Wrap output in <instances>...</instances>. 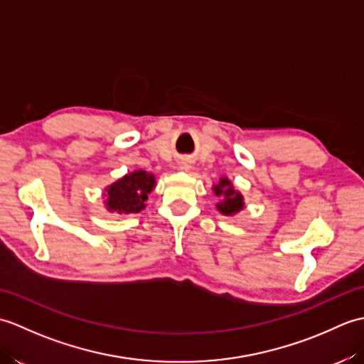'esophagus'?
I'll return each mask as SVG.
<instances>
[{
    "instance_id": "esophagus-1",
    "label": "esophagus",
    "mask_w": 364,
    "mask_h": 364,
    "mask_svg": "<svg viewBox=\"0 0 364 364\" xmlns=\"http://www.w3.org/2000/svg\"><path fill=\"white\" fill-rule=\"evenodd\" d=\"M183 168H188V167H183Z\"/></svg>"
}]
</instances>
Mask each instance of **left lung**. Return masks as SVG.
<instances>
[{"label":"left lung","instance_id":"obj_1","mask_svg":"<svg viewBox=\"0 0 364 364\" xmlns=\"http://www.w3.org/2000/svg\"><path fill=\"white\" fill-rule=\"evenodd\" d=\"M213 191L215 192V196L222 198V202L218 203V210L222 214L233 215L244 208V197L241 196V192L235 191L228 178H220L219 184H215Z\"/></svg>","mask_w":364,"mask_h":364}]
</instances>
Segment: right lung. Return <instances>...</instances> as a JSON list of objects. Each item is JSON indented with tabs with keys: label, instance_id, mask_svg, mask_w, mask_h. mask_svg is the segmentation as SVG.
I'll return each mask as SVG.
<instances>
[{
	"label": "right lung",
	"instance_id": "1",
	"mask_svg": "<svg viewBox=\"0 0 364 364\" xmlns=\"http://www.w3.org/2000/svg\"><path fill=\"white\" fill-rule=\"evenodd\" d=\"M154 184V175L145 170H134L106 188V210L119 214L142 211Z\"/></svg>",
	"mask_w": 364,
	"mask_h": 364
}]
</instances>
